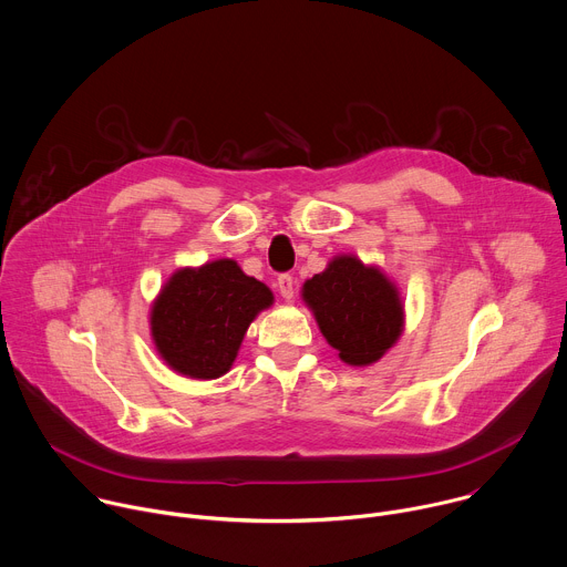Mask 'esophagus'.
I'll list each match as a JSON object with an SVG mask.
<instances>
[{"mask_svg": "<svg viewBox=\"0 0 567 567\" xmlns=\"http://www.w3.org/2000/svg\"><path fill=\"white\" fill-rule=\"evenodd\" d=\"M277 288H279V292L286 301H292V297H295V277L292 275H281L277 279Z\"/></svg>", "mask_w": 567, "mask_h": 567, "instance_id": "1", "label": "esophagus"}]
</instances>
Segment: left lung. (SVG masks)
I'll list each match as a JSON object with an SVG mask.
<instances>
[{
    "mask_svg": "<svg viewBox=\"0 0 567 567\" xmlns=\"http://www.w3.org/2000/svg\"><path fill=\"white\" fill-rule=\"evenodd\" d=\"M301 299L348 365L377 363L405 328V306L396 284L357 255L332 257L323 272L306 279Z\"/></svg>",
    "mask_w": 567,
    "mask_h": 567,
    "instance_id": "obj_1",
    "label": "left lung"
}]
</instances>
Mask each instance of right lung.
Listing matches in <instances>:
<instances>
[{
    "label": "right lung",
    "mask_w": 567,
    "mask_h": 567,
    "mask_svg": "<svg viewBox=\"0 0 567 567\" xmlns=\"http://www.w3.org/2000/svg\"><path fill=\"white\" fill-rule=\"evenodd\" d=\"M272 290L235 259L175 270L151 303V337L164 363L188 379L224 377Z\"/></svg>",
    "instance_id": "obj_1"
}]
</instances>
